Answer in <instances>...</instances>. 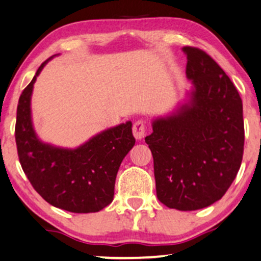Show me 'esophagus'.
Returning <instances> with one entry per match:
<instances>
[{"instance_id":"esophagus-1","label":"esophagus","mask_w":261,"mask_h":261,"mask_svg":"<svg viewBox=\"0 0 261 261\" xmlns=\"http://www.w3.org/2000/svg\"><path fill=\"white\" fill-rule=\"evenodd\" d=\"M145 133H146L145 122H144V121L134 122V124H133V134H134V137H136V139H138V140L143 139V138L145 137Z\"/></svg>"}]
</instances>
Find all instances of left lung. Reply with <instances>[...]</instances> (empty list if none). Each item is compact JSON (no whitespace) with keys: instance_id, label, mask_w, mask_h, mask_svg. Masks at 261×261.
Masks as SVG:
<instances>
[{"instance_id":"left-lung-1","label":"left lung","mask_w":261,"mask_h":261,"mask_svg":"<svg viewBox=\"0 0 261 261\" xmlns=\"http://www.w3.org/2000/svg\"><path fill=\"white\" fill-rule=\"evenodd\" d=\"M191 100L178 112L153 121L145 143L153 157L160 202L178 211H196L225 195L243 157L242 99L236 87L204 50L182 48Z\"/></svg>"}]
</instances>
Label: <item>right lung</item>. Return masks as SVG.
Returning <instances> with one entry per match:
<instances>
[{
    "instance_id": "right-lung-1",
    "label": "right lung",
    "mask_w": 261,
    "mask_h": 261,
    "mask_svg": "<svg viewBox=\"0 0 261 261\" xmlns=\"http://www.w3.org/2000/svg\"><path fill=\"white\" fill-rule=\"evenodd\" d=\"M19 98L15 122L18 157L32 188L44 201L72 213H93L114 199L122 160L136 144L132 122L101 132L75 150L60 149L37 139L32 128L30 99L36 77Z\"/></svg>"
}]
</instances>
